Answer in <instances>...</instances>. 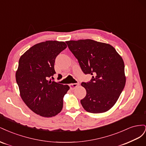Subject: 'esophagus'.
<instances>
[{
    "instance_id": "obj_1",
    "label": "esophagus",
    "mask_w": 146,
    "mask_h": 146,
    "mask_svg": "<svg viewBox=\"0 0 146 146\" xmlns=\"http://www.w3.org/2000/svg\"><path fill=\"white\" fill-rule=\"evenodd\" d=\"M78 85H79L78 83H71V84H70V85H69V86H70V88L71 90H74L75 88H76Z\"/></svg>"
}]
</instances>
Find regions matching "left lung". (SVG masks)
<instances>
[{
  "instance_id": "left-lung-1",
  "label": "left lung",
  "mask_w": 146,
  "mask_h": 146,
  "mask_svg": "<svg viewBox=\"0 0 146 146\" xmlns=\"http://www.w3.org/2000/svg\"><path fill=\"white\" fill-rule=\"evenodd\" d=\"M78 60L82 71L90 74V82H83L86 95L80 100L83 108L92 113L108 111L124 88L126 77L121 56L109 44L92 39L66 41Z\"/></svg>"
}]
</instances>
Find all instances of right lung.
Instances as JSON below:
<instances>
[{
  "label": "right lung",
  "mask_w": 146,
  "mask_h": 146,
  "mask_svg": "<svg viewBox=\"0 0 146 146\" xmlns=\"http://www.w3.org/2000/svg\"><path fill=\"white\" fill-rule=\"evenodd\" d=\"M67 47L63 41L36 44L22 55L16 72L20 95L26 105L38 115L50 117L61 112L68 85L48 81L56 73V56Z\"/></svg>",
  "instance_id": "obj_1"
}]
</instances>
